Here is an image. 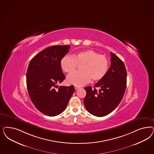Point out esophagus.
Returning <instances> with one entry per match:
<instances>
[{
  "label": "esophagus",
  "instance_id": "obj_1",
  "mask_svg": "<svg viewBox=\"0 0 154 154\" xmlns=\"http://www.w3.org/2000/svg\"><path fill=\"white\" fill-rule=\"evenodd\" d=\"M79 87H78V86H75V89H76V90H78V89H79Z\"/></svg>",
  "mask_w": 154,
  "mask_h": 154
}]
</instances>
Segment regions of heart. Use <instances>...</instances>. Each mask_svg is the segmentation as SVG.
I'll return each instance as SVG.
<instances>
[{"mask_svg":"<svg viewBox=\"0 0 154 154\" xmlns=\"http://www.w3.org/2000/svg\"><path fill=\"white\" fill-rule=\"evenodd\" d=\"M78 65L82 71L71 73L67 78L69 85L82 86L88 83L91 79L98 81L103 79L109 68V61L104 55L99 54L93 50H86L71 55H66L60 61V66L66 72H71Z\"/></svg>","mask_w":154,"mask_h":154,"instance_id":"b5f03b06","label":"heart"}]
</instances>
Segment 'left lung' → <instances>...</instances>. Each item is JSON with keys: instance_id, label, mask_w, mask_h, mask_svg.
I'll use <instances>...</instances> for the list:
<instances>
[{"instance_id": "8db88e82", "label": "left lung", "mask_w": 154, "mask_h": 154, "mask_svg": "<svg viewBox=\"0 0 154 154\" xmlns=\"http://www.w3.org/2000/svg\"><path fill=\"white\" fill-rule=\"evenodd\" d=\"M110 56V67L104 77L94 85V88L90 86L85 88V107L97 117L106 116L114 110L122 99L126 87L127 72L124 62L112 52Z\"/></svg>"}]
</instances>
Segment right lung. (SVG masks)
Here are the masks:
<instances>
[{
  "instance_id": "right-lung-1",
  "label": "right lung",
  "mask_w": 154,
  "mask_h": 154,
  "mask_svg": "<svg viewBox=\"0 0 154 154\" xmlns=\"http://www.w3.org/2000/svg\"><path fill=\"white\" fill-rule=\"evenodd\" d=\"M69 49V45L48 47L35 55L27 69L26 86L30 100L40 112L50 117L65 110L74 92L72 85L58 88L57 85L66 78L60 61Z\"/></svg>"
}]
</instances>
